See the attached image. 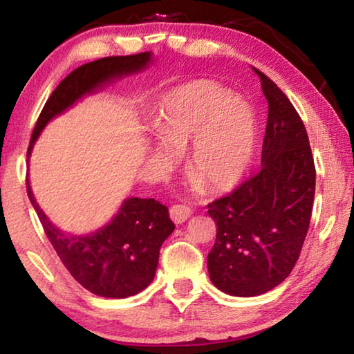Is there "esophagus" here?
Returning a JSON list of instances; mask_svg holds the SVG:
<instances>
[{"label":"esophagus","instance_id":"esophagus-1","mask_svg":"<svg viewBox=\"0 0 354 354\" xmlns=\"http://www.w3.org/2000/svg\"><path fill=\"white\" fill-rule=\"evenodd\" d=\"M190 207L185 205H173L170 207V218L175 221L176 225L184 223V221L190 217Z\"/></svg>","mask_w":354,"mask_h":354}]
</instances>
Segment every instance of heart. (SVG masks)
<instances>
[{
    "instance_id": "obj_1",
    "label": "heart",
    "mask_w": 354,
    "mask_h": 354,
    "mask_svg": "<svg viewBox=\"0 0 354 354\" xmlns=\"http://www.w3.org/2000/svg\"><path fill=\"white\" fill-rule=\"evenodd\" d=\"M218 82L196 80L165 95L156 111V134L173 151L185 146V171L211 192L231 189L253 159V107Z\"/></svg>"
}]
</instances>
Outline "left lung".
Returning <instances> with one entry per match:
<instances>
[{
    "mask_svg": "<svg viewBox=\"0 0 354 354\" xmlns=\"http://www.w3.org/2000/svg\"><path fill=\"white\" fill-rule=\"evenodd\" d=\"M268 103L262 169L207 205L217 239L207 254L212 284L234 297L272 290L289 277L306 239L315 165L303 120L286 93L257 68Z\"/></svg>",
    "mask_w": 354,
    "mask_h": 354,
    "instance_id": "obj_1",
    "label": "left lung"
}]
</instances>
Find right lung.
I'll return each mask as SVG.
<instances>
[{
    "instance_id": "obj_1",
    "label": "right lung",
    "mask_w": 354,
    "mask_h": 354,
    "mask_svg": "<svg viewBox=\"0 0 354 354\" xmlns=\"http://www.w3.org/2000/svg\"><path fill=\"white\" fill-rule=\"evenodd\" d=\"M149 61V53L111 56L84 64L71 71L46 100L35 122L28 156L53 117L101 84L145 68ZM26 187L48 241L65 268L84 289L104 298H127L142 292L151 283L160 247L175 230L167 206L153 198H128L111 223L95 234L68 236L59 231L39 207L28 179Z\"/></svg>"
}]
</instances>
